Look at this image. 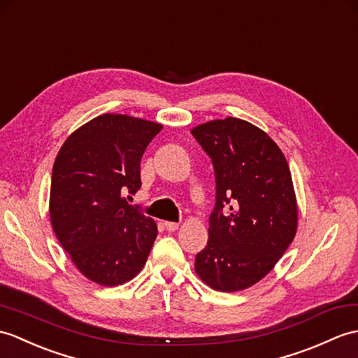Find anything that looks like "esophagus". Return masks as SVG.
<instances>
[{
  "label": "esophagus",
  "instance_id": "esophagus-1",
  "mask_svg": "<svg viewBox=\"0 0 358 358\" xmlns=\"http://www.w3.org/2000/svg\"><path fill=\"white\" fill-rule=\"evenodd\" d=\"M164 227H166V230H169V231H176L180 227V224L178 222H172V221H166L164 222Z\"/></svg>",
  "mask_w": 358,
  "mask_h": 358
}]
</instances>
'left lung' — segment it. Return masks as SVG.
Listing matches in <instances>:
<instances>
[{
    "instance_id": "obj_1",
    "label": "left lung",
    "mask_w": 358,
    "mask_h": 358,
    "mask_svg": "<svg viewBox=\"0 0 358 358\" xmlns=\"http://www.w3.org/2000/svg\"><path fill=\"white\" fill-rule=\"evenodd\" d=\"M190 132L212 159L217 181L209 241L195 271L217 292H239L267 276L296 236L292 172L267 132L245 120H210Z\"/></svg>"
}]
</instances>
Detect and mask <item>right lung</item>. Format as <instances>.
I'll list each match as a JSON object with an SVG mask.
<instances>
[{"mask_svg": "<svg viewBox=\"0 0 358 358\" xmlns=\"http://www.w3.org/2000/svg\"><path fill=\"white\" fill-rule=\"evenodd\" d=\"M162 124L102 114L82 124L57 152L50 220L76 268L103 287L131 280L146 264L157 224L128 204L141 186L140 162Z\"/></svg>", "mask_w": 358, "mask_h": 358, "instance_id": "add662e5", "label": "right lung"}]
</instances>
